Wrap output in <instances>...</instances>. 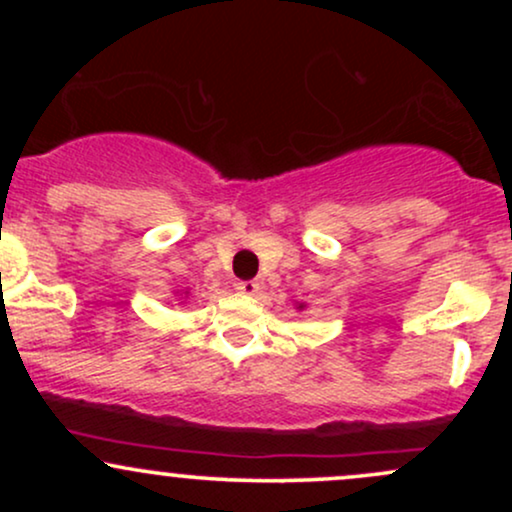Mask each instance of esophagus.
I'll return each mask as SVG.
<instances>
[{"mask_svg":"<svg viewBox=\"0 0 512 512\" xmlns=\"http://www.w3.org/2000/svg\"><path fill=\"white\" fill-rule=\"evenodd\" d=\"M238 291L248 293V296H255V293L260 291V284H257V281H240Z\"/></svg>","mask_w":512,"mask_h":512,"instance_id":"obj_1","label":"esophagus"}]
</instances>
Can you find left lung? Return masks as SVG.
<instances>
[{"label": "left lung", "instance_id": "left-lung-1", "mask_svg": "<svg viewBox=\"0 0 512 512\" xmlns=\"http://www.w3.org/2000/svg\"><path fill=\"white\" fill-rule=\"evenodd\" d=\"M301 308H303V305H301Z\"/></svg>", "mask_w": 512, "mask_h": 512}]
</instances>
